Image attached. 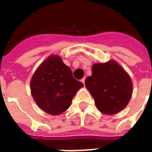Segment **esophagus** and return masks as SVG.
Segmentation results:
<instances>
[{
    "label": "esophagus",
    "instance_id": "1",
    "mask_svg": "<svg viewBox=\"0 0 152 152\" xmlns=\"http://www.w3.org/2000/svg\"><path fill=\"white\" fill-rule=\"evenodd\" d=\"M81 82H82V83H83V84H84V82H85V78H84V77L83 79H82V80H81Z\"/></svg>",
    "mask_w": 152,
    "mask_h": 152
}]
</instances>
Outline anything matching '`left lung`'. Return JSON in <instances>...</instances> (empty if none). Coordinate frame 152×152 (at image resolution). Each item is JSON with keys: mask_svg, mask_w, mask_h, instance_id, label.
I'll list each match as a JSON object with an SVG mask.
<instances>
[{"mask_svg": "<svg viewBox=\"0 0 152 152\" xmlns=\"http://www.w3.org/2000/svg\"><path fill=\"white\" fill-rule=\"evenodd\" d=\"M91 72V76L85 80V86L94 98L97 109L106 115L124 109L132 94V82L124 69L115 61H109L95 64Z\"/></svg>", "mask_w": 152, "mask_h": 152, "instance_id": "1", "label": "left lung"}]
</instances>
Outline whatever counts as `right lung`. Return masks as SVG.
<instances>
[{
	"label": "right lung",
	"mask_w": 152,
	"mask_h": 152,
	"mask_svg": "<svg viewBox=\"0 0 152 152\" xmlns=\"http://www.w3.org/2000/svg\"><path fill=\"white\" fill-rule=\"evenodd\" d=\"M83 86L74 78L71 68L56 55L50 56L39 66L30 82L36 104L53 115L65 112L76 91Z\"/></svg>",
	"instance_id": "1"
}]
</instances>
